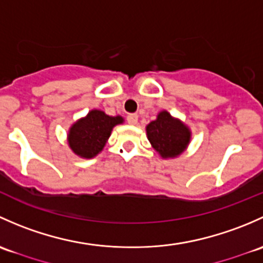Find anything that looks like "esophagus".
I'll use <instances>...</instances> for the list:
<instances>
[{"label": "esophagus", "instance_id": "1", "mask_svg": "<svg viewBox=\"0 0 263 263\" xmlns=\"http://www.w3.org/2000/svg\"><path fill=\"white\" fill-rule=\"evenodd\" d=\"M126 120H128V123L130 124V125H135V124L138 123V115L137 114H129V115L126 116Z\"/></svg>", "mask_w": 263, "mask_h": 263}]
</instances>
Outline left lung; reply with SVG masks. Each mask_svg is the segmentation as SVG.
Instances as JSON below:
<instances>
[{
  "label": "left lung",
  "mask_w": 263,
  "mask_h": 263,
  "mask_svg": "<svg viewBox=\"0 0 263 263\" xmlns=\"http://www.w3.org/2000/svg\"><path fill=\"white\" fill-rule=\"evenodd\" d=\"M147 138L153 149L163 159L177 158L187 149L191 142V129L167 110L158 112L156 120L145 126Z\"/></svg>",
  "instance_id": "obj_1"
}]
</instances>
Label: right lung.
<instances>
[{"label": "right lung", "mask_w": 263, "mask_h": 263, "mask_svg": "<svg viewBox=\"0 0 263 263\" xmlns=\"http://www.w3.org/2000/svg\"><path fill=\"white\" fill-rule=\"evenodd\" d=\"M123 123V116H110L99 109L91 110L71 125L67 134L68 147L81 158H93L104 149L114 126Z\"/></svg>", "instance_id": "1"}]
</instances>
